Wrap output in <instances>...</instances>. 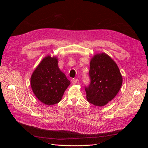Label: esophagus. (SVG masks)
I'll return each mask as SVG.
<instances>
[{
    "instance_id": "obj_1",
    "label": "esophagus",
    "mask_w": 148,
    "mask_h": 148,
    "mask_svg": "<svg viewBox=\"0 0 148 148\" xmlns=\"http://www.w3.org/2000/svg\"><path fill=\"white\" fill-rule=\"evenodd\" d=\"M78 80L77 79H72V83L75 84L76 83L78 82Z\"/></svg>"
}]
</instances>
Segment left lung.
Masks as SVG:
<instances>
[{
    "mask_svg": "<svg viewBox=\"0 0 148 148\" xmlns=\"http://www.w3.org/2000/svg\"><path fill=\"white\" fill-rule=\"evenodd\" d=\"M91 83L85 88L87 101L102 107L112 100L122 86L123 78L115 61L106 53H96L90 60Z\"/></svg>",
    "mask_w": 148,
    "mask_h": 148,
    "instance_id": "8db88e82",
    "label": "left lung"
}]
</instances>
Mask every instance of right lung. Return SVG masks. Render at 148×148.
<instances>
[{"label": "right lung", "instance_id": "right-lung-1", "mask_svg": "<svg viewBox=\"0 0 148 148\" xmlns=\"http://www.w3.org/2000/svg\"><path fill=\"white\" fill-rule=\"evenodd\" d=\"M31 89L38 99L47 106L59 103L70 84L58 66V58L48 55L31 75Z\"/></svg>", "mask_w": 148, "mask_h": 148}]
</instances>
